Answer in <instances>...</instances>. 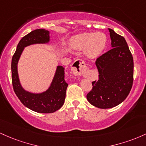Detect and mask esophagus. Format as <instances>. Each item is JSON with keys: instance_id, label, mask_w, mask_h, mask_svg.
Wrapping results in <instances>:
<instances>
[{"instance_id": "obj_1", "label": "esophagus", "mask_w": 146, "mask_h": 146, "mask_svg": "<svg viewBox=\"0 0 146 146\" xmlns=\"http://www.w3.org/2000/svg\"><path fill=\"white\" fill-rule=\"evenodd\" d=\"M88 70V67L83 60L77 59L74 62L72 65V71L75 75H81L86 73Z\"/></svg>"}]
</instances>
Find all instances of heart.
Listing matches in <instances>:
<instances>
[{"label": "heart", "mask_w": 146, "mask_h": 146, "mask_svg": "<svg viewBox=\"0 0 146 146\" xmlns=\"http://www.w3.org/2000/svg\"><path fill=\"white\" fill-rule=\"evenodd\" d=\"M107 36L102 32H84L74 36L71 39L72 47L76 50H85L89 58L97 57L107 45Z\"/></svg>", "instance_id": "1"}]
</instances>
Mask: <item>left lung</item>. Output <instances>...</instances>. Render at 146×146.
I'll return each instance as SVG.
<instances>
[{
    "instance_id": "1",
    "label": "left lung",
    "mask_w": 146,
    "mask_h": 146,
    "mask_svg": "<svg viewBox=\"0 0 146 146\" xmlns=\"http://www.w3.org/2000/svg\"><path fill=\"white\" fill-rule=\"evenodd\" d=\"M112 49L96 60L99 80L92 82L87 99L101 109L112 108L128 96L133 83V57L125 39L108 29Z\"/></svg>"
}]
</instances>
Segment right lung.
I'll return each instance as SVG.
<instances>
[{
  "mask_svg": "<svg viewBox=\"0 0 146 146\" xmlns=\"http://www.w3.org/2000/svg\"><path fill=\"white\" fill-rule=\"evenodd\" d=\"M49 42V31L44 29H35L21 38L11 59V81L14 92L25 107L39 113L54 112L63 106L68 86L65 81V68L60 65L57 66L50 88L43 92L35 94L25 90L21 86L18 74V62L25 47Z\"/></svg>",
  "mask_w": 146,
  "mask_h": 146,
  "instance_id": "obj_1",
  "label": "right lung"
}]
</instances>
